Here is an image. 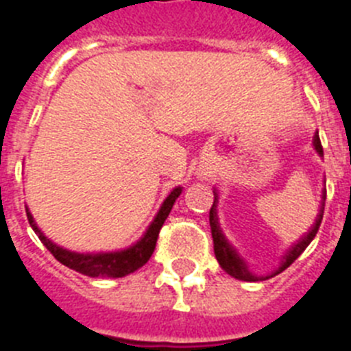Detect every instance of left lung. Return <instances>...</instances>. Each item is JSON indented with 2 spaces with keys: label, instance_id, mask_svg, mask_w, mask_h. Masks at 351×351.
<instances>
[{
  "label": "left lung",
  "instance_id": "1",
  "mask_svg": "<svg viewBox=\"0 0 351 351\" xmlns=\"http://www.w3.org/2000/svg\"><path fill=\"white\" fill-rule=\"evenodd\" d=\"M313 146H315L316 154H318L319 157H323V148H322V143H319L318 132H316L315 138H313ZM325 196H327V191H323L322 193V206H319V212L318 215H316L315 224L311 226V230L304 234L302 239H298L297 243H293V245H291L285 254H282L279 267H277L272 274H268V276H256V274H252L251 270H249L245 260H243L242 256L237 252V249L228 242V239L224 237V233H222L221 224H219V217H217L219 194L217 191H213V205L212 208H210V228H212L213 252H215V258H217L222 270H224L226 274H230L231 277H234V279H240V281H247V282L265 281V279H270V277L277 276V274H281L282 270H286L289 265L297 260L298 256L306 251L307 245L313 242V239H315L316 233H318V228L319 224H322V219H323V208H325Z\"/></svg>",
  "mask_w": 351,
  "mask_h": 351
}]
</instances>
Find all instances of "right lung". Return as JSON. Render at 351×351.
<instances>
[{"label": "right lung", "instance_id": "right-lung-1", "mask_svg": "<svg viewBox=\"0 0 351 351\" xmlns=\"http://www.w3.org/2000/svg\"><path fill=\"white\" fill-rule=\"evenodd\" d=\"M184 187H175L171 193L167 194L164 203L158 208L157 215L154 221L150 222V226L146 228L141 239L138 242H134L129 247L120 249V251H109V252H75L69 251V249L62 247L54 243L53 240L47 239L42 230L36 226L35 219H33L32 212L26 208L28 213V221L32 224L33 231L38 234L40 242L45 247L51 251V254L56 258L58 261L65 267L72 268L75 272L84 274L88 277H125L129 274L136 272L138 268H141L146 261L150 260V256L154 254L155 243H157L158 231L162 228L164 221L167 219L169 212H171L173 205H175L176 197L182 194Z\"/></svg>", "mask_w": 351, "mask_h": 351}]
</instances>
